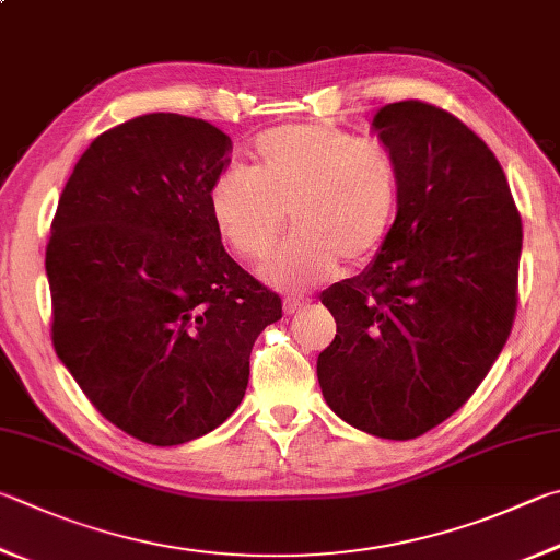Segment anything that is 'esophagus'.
<instances>
[{"instance_id": "1", "label": "esophagus", "mask_w": 560, "mask_h": 560, "mask_svg": "<svg viewBox=\"0 0 560 560\" xmlns=\"http://www.w3.org/2000/svg\"><path fill=\"white\" fill-rule=\"evenodd\" d=\"M306 306H308V303L301 301V299H287V301H283V313L293 315V313H299L301 308H306Z\"/></svg>"}]
</instances>
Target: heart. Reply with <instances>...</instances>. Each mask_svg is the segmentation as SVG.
Listing matches in <instances>:
<instances>
[{
	"instance_id": "b5f03b06",
	"label": "heart",
	"mask_w": 560,
	"mask_h": 560,
	"mask_svg": "<svg viewBox=\"0 0 560 560\" xmlns=\"http://www.w3.org/2000/svg\"><path fill=\"white\" fill-rule=\"evenodd\" d=\"M396 206L399 168L389 149L323 121L264 131L252 171H222L208 198L220 240L245 261L267 257L291 218L296 235L267 267V279L287 291L325 283L340 261H372Z\"/></svg>"
}]
</instances>
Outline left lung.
Masks as SVG:
<instances>
[{
    "label": "left lung",
    "instance_id": "left-lung-1",
    "mask_svg": "<svg viewBox=\"0 0 560 560\" xmlns=\"http://www.w3.org/2000/svg\"><path fill=\"white\" fill-rule=\"evenodd\" d=\"M399 168L389 237L358 277L320 293L335 340L318 354L330 409L409 441L470 399L510 338L522 220L490 147L419 100L372 119Z\"/></svg>",
    "mask_w": 560,
    "mask_h": 560
}]
</instances>
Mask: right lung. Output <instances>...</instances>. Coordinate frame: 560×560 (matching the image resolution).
Segmentation results:
<instances>
[{
  "instance_id": "right-lung-1",
  "label": "right lung",
  "mask_w": 560,
  "mask_h": 560,
  "mask_svg": "<svg viewBox=\"0 0 560 560\" xmlns=\"http://www.w3.org/2000/svg\"><path fill=\"white\" fill-rule=\"evenodd\" d=\"M232 141L154 112L100 135L50 225V338L95 409L149 445L218 429L281 299L222 247L208 198Z\"/></svg>"
}]
</instances>
